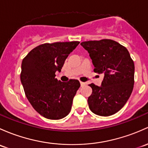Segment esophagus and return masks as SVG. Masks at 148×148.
Instances as JSON below:
<instances>
[{
    "label": "esophagus",
    "mask_w": 148,
    "mask_h": 148,
    "mask_svg": "<svg viewBox=\"0 0 148 148\" xmlns=\"http://www.w3.org/2000/svg\"><path fill=\"white\" fill-rule=\"evenodd\" d=\"M80 84H81V86H85V85H86V83H84V82H81Z\"/></svg>",
    "instance_id": "34e87169"
}]
</instances>
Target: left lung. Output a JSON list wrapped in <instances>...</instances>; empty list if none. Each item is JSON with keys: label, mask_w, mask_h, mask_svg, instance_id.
Listing matches in <instances>:
<instances>
[{"label": "left lung", "mask_w": 148, "mask_h": 148, "mask_svg": "<svg viewBox=\"0 0 148 148\" xmlns=\"http://www.w3.org/2000/svg\"><path fill=\"white\" fill-rule=\"evenodd\" d=\"M88 51L94 72L103 74L101 86L91 84L92 94L88 98L90 110L98 116H109L126 103L134 85L135 65L125 47L111 40L81 43Z\"/></svg>", "instance_id": "8db88e82"}]
</instances>
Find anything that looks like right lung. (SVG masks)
Masks as SVG:
<instances>
[{"instance_id": "right-lung-1", "label": "right lung", "mask_w": 148, "mask_h": 148, "mask_svg": "<svg viewBox=\"0 0 148 148\" xmlns=\"http://www.w3.org/2000/svg\"><path fill=\"white\" fill-rule=\"evenodd\" d=\"M79 42L40 45L23 59L21 80L29 102L37 113L51 120L66 117L80 87L77 79L62 82L55 78L69 54Z\"/></svg>"}]
</instances>
